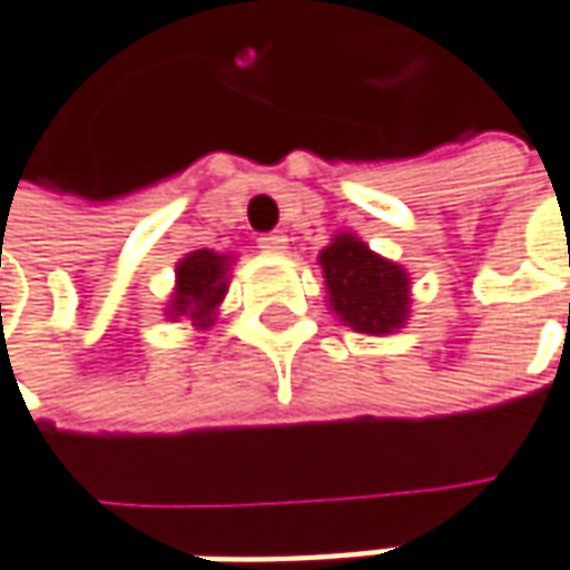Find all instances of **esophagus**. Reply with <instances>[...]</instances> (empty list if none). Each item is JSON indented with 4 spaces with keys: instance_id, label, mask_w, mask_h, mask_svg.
<instances>
[{
    "instance_id": "1",
    "label": "esophagus",
    "mask_w": 570,
    "mask_h": 570,
    "mask_svg": "<svg viewBox=\"0 0 570 570\" xmlns=\"http://www.w3.org/2000/svg\"><path fill=\"white\" fill-rule=\"evenodd\" d=\"M257 248L267 254H281L286 248V235H281V232H267V235L257 238Z\"/></svg>"
}]
</instances>
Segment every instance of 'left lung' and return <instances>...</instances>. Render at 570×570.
I'll use <instances>...</instances> for the list:
<instances>
[{"label":"left lung","mask_w":570,"mask_h":570,"mask_svg":"<svg viewBox=\"0 0 570 570\" xmlns=\"http://www.w3.org/2000/svg\"><path fill=\"white\" fill-rule=\"evenodd\" d=\"M318 264L332 309L354 332L386 335L403 325L410 313V277L400 271V264L377 257L352 235H338L318 254Z\"/></svg>","instance_id":"left-lung-1"}]
</instances>
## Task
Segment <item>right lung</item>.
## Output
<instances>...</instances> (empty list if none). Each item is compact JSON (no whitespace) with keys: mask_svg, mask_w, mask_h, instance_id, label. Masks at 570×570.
<instances>
[{"mask_svg":"<svg viewBox=\"0 0 570 570\" xmlns=\"http://www.w3.org/2000/svg\"><path fill=\"white\" fill-rule=\"evenodd\" d=\"M225 257L216 252H193L177 264V293L170 316H189L193 325H213V313L225 296Z\"/></svg>","mask_w":570,"mask_h":570,"instance_id":"1","label":"right lung"}]
</instances>
